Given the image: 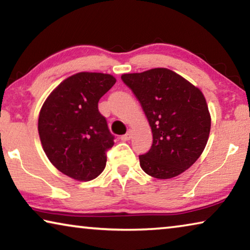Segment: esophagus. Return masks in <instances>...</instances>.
<instances>
[{"label":"esophagus","mask_w":250,"mask_h":250,"mask_svg":"<svg viewBox=\"0 0 250 250\" xmlns=\"http://www.w3.org/2000/svg\"><path fill=\"white\" fill-rule=\"evenodd\" d=\"M131 137H132V132L129 130V131L126 132L125 135H124V136L121 137V140H122V141H128V140L131 139Z\"/></svg>","instance_id":"34e87169"}]
</instances>
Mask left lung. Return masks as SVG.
<instances>
[{"label": "left lung", "instance_id": "obj_1", "mask_svg": "<svg viewBox=\"0 0 250 250\" xmlns=\"http://www.w3.org/2000/svg\"><path fill=\"white\" fill-rule=\"evenodd\" d=\"M151 126L152 146L139 156L140 167L159 180L188 169L207 146L211 115L200 88L167 68L122 74Z\"/></svg>", "mask_w": 250, "mask_h": 250}]
</instances>
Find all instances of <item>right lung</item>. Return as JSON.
Here are the masks:
<instances>
[{
    "label": "right lung",
    "instance_id": "right-lung-1",
    "mask_svg": "<svg viewBox=\"0 0 250 250\" xmlns=\"http://www.w3.org/2000/svg\"><path fill=\"white\" fill-rule=\"evenodd\" d=\"M115 82L110 74H74L42 104L38 132L43 151L59 172L73 180L92 181L105 168V152L114 141L98 103Z\"/></svg>",
    "mask_w": 250,
    "mask_h": 250
}]
</instances>
